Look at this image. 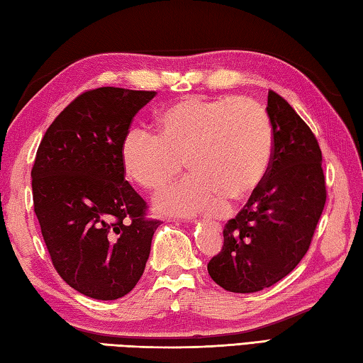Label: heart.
Masks as SVG:
<instances>
[{
  "label": "heart",
  "instance_id": "obj_1",
  "mask_svg": "<svg viewBox=\"0 0 363 363\" xmlns=\"http://www.w3.org/2000/svg\"><path fill=\"white\" fill-rule=\"evenodd\" d=\"M128 179L150 193L179 179L183 160L193 175L156 201L161 211L193 215L215 210L220 199L237 203L261 186L270 169L273 129L257 101L183 98L158 118V135L131 129L121 142Z\"/></svg>",
  "mask_w": 363,
  "mask_h": 363
}]
</instances>
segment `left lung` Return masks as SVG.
<instances>
[{"mask_svg":"<svg viewBox=\"0 0 363 363\" xmlns=\"http://www.w3.org/2000/svg\"><path fill=\"white\" fill-rule=\"evenodd\" d=\"M267 113L273 129L270 169L245 208L223 230L208 275L229 292H257L296 269L310 248L327 191L323 153L308 125L275 91Z\"/></svg>","mask_w":363,"mask_h":363,"instance_id":"1","label":"left lung"}]
</instances>
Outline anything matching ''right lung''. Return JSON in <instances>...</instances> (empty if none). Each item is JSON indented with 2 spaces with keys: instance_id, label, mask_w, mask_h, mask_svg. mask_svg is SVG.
<instances>
[{
  "instance_id": "right-lung-1",
  "label": "right lung",
  "mask_w": 363,
  "mask_h": 363,
  "mask_svg": "<svg viewBox=\"0 0 363 363\" xmlns=\"http://www.w3.org/2000/svg\"><path fill=\"white\" fill-rule=\"evenodd\" d=\"M156 91L101 86L47 129L31 169L34 213L55 270L98 300H115L145 270L158 220L125 180L121 142Z\"/></svg>"
}]
</instances>
